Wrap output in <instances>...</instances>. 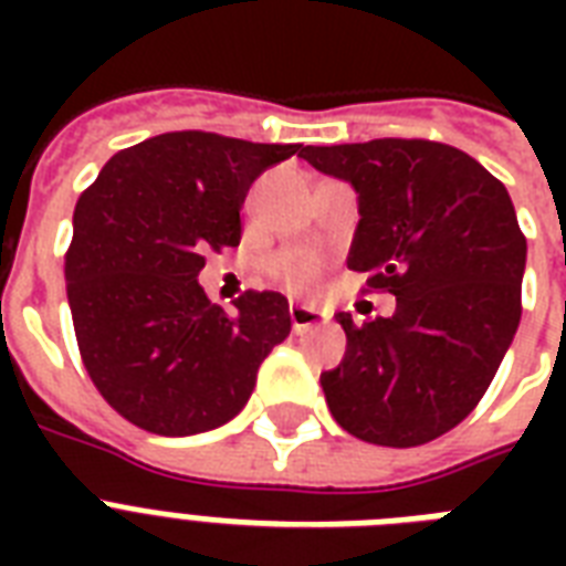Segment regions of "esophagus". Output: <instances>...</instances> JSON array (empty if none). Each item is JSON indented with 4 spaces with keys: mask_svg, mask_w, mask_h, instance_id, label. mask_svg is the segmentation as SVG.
<instances>
[{
    "mask_svg": "<svg viewBox=\"0 0 566 566\" xmlns=\"http://www.w3.org/2000/svg\"><path fill=\"white\" fill-rule=\"evenodd\" d=\"M291 323L293 332L302 335V332L319 326V323H323V314H319L317 308H311V305H291Z\"/></svg>",
    "mask_w": 566,
    "mask_h": 566,
    "instance_id": "34e87169",
    "label": "esophagus"
}]
</instances>
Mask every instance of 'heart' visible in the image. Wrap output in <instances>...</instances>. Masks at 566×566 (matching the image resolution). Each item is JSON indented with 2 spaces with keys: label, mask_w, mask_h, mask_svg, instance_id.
Here are the masks:
<instances>
[{
  "label": "heart",
  "mask_w": 566,
  "mask_h": 566,
  "mask_svg": "<svg viewBox=\"0 0 566 566\" xmlns=\"http://www.w3.org/2000/svg\"><path fill=\"white\" fill-rule=\"evenodd\" d=\"M279 273L291 287H311L317 282L319 273H323V258L311 249H287L282 258H279Z\"/></svg>",
  "instance_id": "heart-1"
}]
</instances>
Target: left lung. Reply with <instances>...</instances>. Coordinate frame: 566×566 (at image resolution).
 Wrapping results in <instances>:
<instances>
[{"label":"left lung","instance_id":"1","mask_svg":"<svg viewBox=\"0 0 566 566\" xmlns=\"http://www.w3.org/2000/svg\"><path fill=\"white\" fill-rule=\"evenodd\" d=\"M319 172L358 193L349 270L396 296L394 317L346 332V355L319 376L328 411L378 447L447 434L491 387L520 326L526 238L496 176L455 146L420 137L305 146Z\"/></svg>","mask_w":566,"mask_h":566}]
</instances>
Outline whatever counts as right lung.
Here are the masks:
<instances>
[{"mask_svg": "<svg viewBox=\"0 0 566 566\" xmlns=\"http://www.w3.org/2000/svg\"><path fill=\"white\" fill-rule=\"evenodd\" d=\"M302 144L167 132L119 149L75 202L66 300L84 370L137 429L185 438L247 405L258 367L291 335L287 300L247 291L226 314L196 282L240 243L252 181Z\"/></svg>", "mask_w": 566, "mask_h": 566, "instance_id": "right-lung-1", "label": "right lung"}]
</instances>
